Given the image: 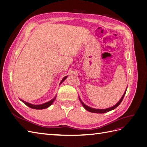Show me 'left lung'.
I'll return each mask as SVG.
<instances>
[{
  "instance_id": "left-lung-1",
  "label": "left lung",
  "mask_w": 147,
  "mask_h": 147,
  "mask_svg": "<svg viewBox=\"0 0 147 147\" xmlns=\"http://www.w3.org/2000/svg\"><path fill=\"white\" fill-rule=\"evenodd\" d=\"M127 88H126V91H125V92H124V94H123V96L121 97V98L120 99V100L117 102V103L116 104H115V105H113V107H109V108H107V109H94V108H91V107H89V106L86 105V104H84L83 103V102H82V100H81V99L80 98V97H79V100H80V102H81V104H82V105L83 106V107H84V109H85L86 110L89 111V112H90L96 113H106V112H110V111L112 110L115 109V108L117 107L120 104V103H121V102H122V100H123V98H124V95H125V94H126Z\"/></svg>"
}]
</instances>
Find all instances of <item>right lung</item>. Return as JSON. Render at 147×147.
I'll return each instance as SVG.
<instances>
[{"mask_svg": "<svg viewBox=\"0 0 147 147\" xmlns=\"http://www.w3.org/2000/svg\"><path fill=\"white\" fill-rule=\"evenodd\" d=\"M67 76H65V77H64V78H63V80H62L61 82H60V84L65 80L67 78ZM56 96H55V97H54V98H53V99H51V100L48 101V102H45V103H44V104H40V105H34V104H32L28 103V102H26V101H24V100H22V99H20L21 101L23 102L24 104H25L26 105L28 106L29 107H30V108H31V109H38V110H40V109H47V108L49 107H50V106L53 104V102L55 101V100L56 99Z\"/></svg>", "mask_w": 147, "mask_h": 147, "instance_id": "right-lung-1", "label": "right lung"}]
</instances>
